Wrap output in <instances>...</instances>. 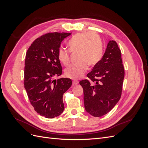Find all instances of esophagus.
<instances>
[{"mask_svg":"<svg viewBox=\"0 0 148 148\" xmlns=\"http://www.w3.org/2000/svg\"><path fill=\"white\" fill-rule=\"evenodd\" d=\"M72 82H73V84L74 85H77V84H78L79 83V82L77 81V80H73Z\"/></svg>","mask_w":148,"mask_h":148,"instance_id":"1","label":"esophagus"}]
</instances>
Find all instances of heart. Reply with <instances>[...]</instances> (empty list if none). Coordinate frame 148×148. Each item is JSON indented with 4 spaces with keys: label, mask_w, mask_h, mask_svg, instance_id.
I'll list each match as a JSON object with an SVG mask.
<instances>
[{
    "label": "heart",
    "mask_w": 148,
    "mask_h": 148,
    "mask_svg": "<svg viewBox=\"0 0 148 148\" xmlns=\"http://www.w3.org/2000/svg\"><path fill=\"white\" fill-rule=\"evenodd\" d=\"M71 52H79L78 64L71 65L65 70L66 77L78 79L82 77L88 70V65L93 66L99 63L103 54V47L100 38L92 33L78 34L69 42ZM58 59L65 66L70 62V53L66 49L60 47L57 53Z\"/></svg>",
    "instance_id": "obj_1"
}]
</instances>
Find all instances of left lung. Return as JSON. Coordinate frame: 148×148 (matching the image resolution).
Wrapping results in <instances>:
<instances>
[{"mask_svg":"<svg viewBox=\"0 0 148 148\" xmlns=\"http://www.w3.org/2000/svg\"><path fill=\"white\" fill-rule=\"evenodd\" d=\"M125 71L121 51L117 42L109 41L104 56L79 84L83 88L84 108L96 117L106 115L114 108L122 95Z\"/></svg>","mask_w":148,"mask_h":148,"instance_id":"1","label":"left lung"}]
</instances>
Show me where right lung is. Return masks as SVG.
Wrapping results in <instances>:
<instances>
[{"label": "right lung", "mask_w": 148, "mask_h": 148, "mask_svg": "<svg viewBox=\"0 0 148 148\" xmlns=\"http://www.w3.org/2000/svg\"><path fill=\"white\" fill-rule=\"evenodd\" d=\"M71 33H49L37 38L26 54L24 85L31 104L40 115L52 119L64 110V94L72 84L70 78L53 79L62 75L58 51Z\"/></svg>", "instance_id": "right-lung-1"}]
</instances>
